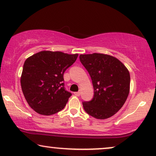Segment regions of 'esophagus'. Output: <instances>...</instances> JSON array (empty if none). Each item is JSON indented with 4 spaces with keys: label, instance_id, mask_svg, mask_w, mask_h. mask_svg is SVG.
<instances>
[{
    "label": "esophagus",
    "instance_id": "34e87169",
    "mask_svg": "<svg viewBox=\"0 0 156 156\" xmlns=\"http://www.w3.org/2000/svg\"><path fill=\"white\" fill-rule=\"evenodd\" d=\"M74 94L75 95V96H76V97H80V91H77V92H74Z\"/></svg>",
    "mask_w": 156,
    "mask_h": 156
}]
</instances>
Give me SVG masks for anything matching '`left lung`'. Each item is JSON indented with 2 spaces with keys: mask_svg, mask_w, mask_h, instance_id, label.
<instances>
[{
  "mask_svg": "<svg viewBox=\"0 0 156 156\" xmlns=\"http://www.w3.org/2000/svg\"><path fill=\"white\" fill-rule=\"evenodd\" d=\"M80 59L91 76L94 91L91 100L82 102L84 111L96 119L109 118L120 110L129 96V70L108 55H80Z\"/></svg>",
  "mask_w": 156,
  "mask_h": 156,
  "instance_id": "1",
  "label": "left lung"
}]
</instances>
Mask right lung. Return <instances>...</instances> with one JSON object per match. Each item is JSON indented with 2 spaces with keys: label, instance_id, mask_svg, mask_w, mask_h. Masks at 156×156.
<instances>
[{
  "label": "right lung",
  "instance_id": "right-lung-1",
  "mask_svg": "<svg viewBox=\"0 0 156 156\" xmlns=\"http://www.w3.org/2000/svg\"><path fill=\"white\" fill-rule=\"evenodd\" d=\"M78 55L42 51L25 60L20 79L29 106L38 114L52 115L62 110L72 94L66 90L64 73Z\"/></svg>",
  "mask_w": 156,
  "mask_h": 156
}]
</instances>
